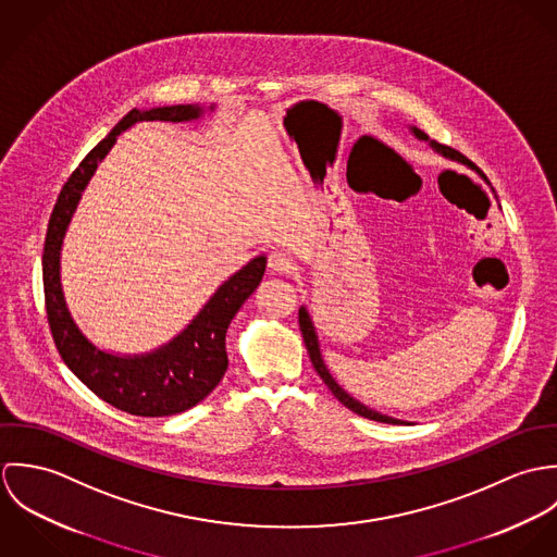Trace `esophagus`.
<instances>
[{
    "label": "esophagus",
    "mask_w": 557,
    "mask_h": 557,
    "mask_svg": "<svg viewBox=\"0 0 557 557\" xmlns=\"http://www.w3.org/2000/svg\"><path fill=\"white\" fill-rule=\"evenodd\" d=\"M268 265H270V270L276 272V274H289V272H294V268H296L294 257H292V252H287V250H272L270 257H268Z\"/></svg>",
    "instance_id": "34e87169"
}]
</instances>
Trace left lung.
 I'll return each mask as SVG.
<instances>
[{"label":"left lung","instance_id":"obj_1","mask_svg":"<svg viewBox=\"0 0 557 557\" xmlns=\"http://www.w3.org/2000/svg\"><path fill=\"white\" fill-rule=\"evenodd\" d=\"M409 131H411V135H413L416 139L426 141V144L431 146V150H433V152H437V154H442L444 159L459 160V162H466V164H468V160L463 159L457 150H453V148H448V146H442V144H437V141L429 139L420 128L409 126ZM298 321H300V330H302V338H305L307 351H309V356H311V362H313V367H315L319 377L325 382V386L332 391V395L338 398L347 409H351L354 413H358V416H362V418L375 420V422H386V424H411V422L398 420V418H393V416L380 413V411H375V409L367 407L364 403H360L358 398L351 397L349 393H345V391L338 386V382L332 377V373L327 371V367H325V362H323V356H321V349H319L318 332H315L313 319L309 315L307 307H300V311H298Z\"/></svg>","mask_w":557,"mask_h":557}]
</instances>
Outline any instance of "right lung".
<instances>
[{
	"mask_svg": "<svg viewBox=\"0 0 557 557\" xmlns=\"http://www.w3.org/2000/svg\"><path fill=\"white\" fill-rule=\"evenodd\" d=\"M214 111V104H210ZM206 113L201 104H171L154 109H133L117 126L85 157L64 184L49 219L42 252V283L47 318L55 347L66 367L81 382L109 405L146 418L173 416L195 407L208 397L227 371L225 336L239 307L257 289L265 272V255L250 259L230 276L193 321L169 343L148 354H113L96 347L71 315L60 257L66 230L81 201V193L91 180L98 162L109 154L117 137L137 122H193Z\"/></svg>",
	"mask_w": 557,
	"mask_h": 557,
	"instance_id": "1",
	"label": "right lung"
}]
</instances>
